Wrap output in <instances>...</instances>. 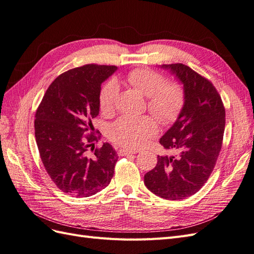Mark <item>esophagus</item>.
Returning a JSON list of instances; mask_svg holds the SVG:
<instances>
[{"label": "esophagus", "mask_w": 254, "mask_h": 254, "mask_svg": "<svg viewBox=\"0 0 254 254\" xmlns=\"http://www.w3.org/2000/svg\"><path fill=\"white\" fill-rule=\"evenodd\" d=\"M136 150H129V149H120L119 153L121 156H127V155H134L136 153Z\"/></svg>", "instance_id": "34e87169"}]
</instances>
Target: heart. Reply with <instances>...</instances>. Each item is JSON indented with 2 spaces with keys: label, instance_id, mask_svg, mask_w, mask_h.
<instances>
[{
  "label": "heart",
  "instance_id": "heart-1",
  "mask_svg": "<svg viewBox=\"0 0 254 254\" xmlns=\"http://www.w3.org/2000/svg\"><path fill=\"white\" fill-rule=\"evenodd\" d=\"M127 82L147 96L148 111L162 124H171L179 117L186 102L180 84L167 82L164 75L150 68L139 67L126 75ZM120 94L119 83L110 79L99 90L98 104L103 113L114 111ZM157 132L156 123L149 117H122L110 125L109 139L123 147L135 149Z\"/></svg>",
  "mask_w": 254,
  "mask_h": 254
}]
</instances>
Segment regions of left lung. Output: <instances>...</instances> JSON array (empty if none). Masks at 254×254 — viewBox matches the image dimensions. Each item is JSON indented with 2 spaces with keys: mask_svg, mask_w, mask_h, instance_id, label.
Returning a JSON list of instances; mask_svg holds the SVG:
<instances>
[{
  "mask_svg": "<svg viewBox=\"0 0 254 254\" xmlns=\"http://www.w3.org/2000/svg\"><path fill=\"white\" fill-rule=\"evenodd\" d=\"M183 84L186 102L178 119L160 139L176 156H158L144 176L151 193L180 200L196 194L214 170L224 139L226 111L213 83L186 64H162Z\"/></svg>",
  "mask_w": 254,
  "mask_h": 254,
  "instance_id": "left-lung-1",
  "label": "left lung"
}]
</instances>
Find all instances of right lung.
<instances>
[{
    "label": "right lung",
    "instance_id": "1",
    "mask_svg": "<svg viewBox=\"0 0 254 254\" xmlns=\"http://www.w3.org/2000/svg\"><path fill=\"white\" fill-rule=\"evenodd\" d=\"M117 70L115 65L86 64L63 73L50 84L36 111L35 136L45 171L71 196L94 195L113 177L117 151L109 143L94 148L98 136L91 131L92 120L99 113L102 83Z\"/></svg>",
    "mask_w": 254,
    "mask_h": 254
}]
</instances>
